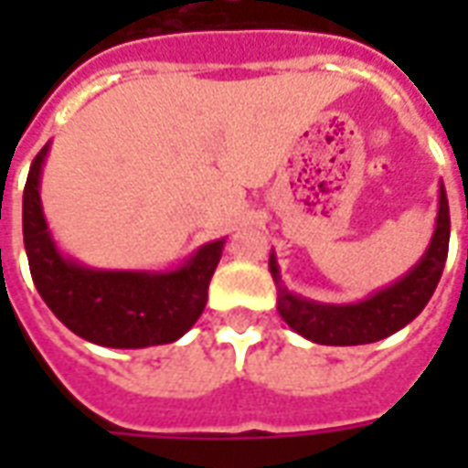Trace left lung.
<instances>
[{
    "label": "left lung",
    "instance_id": "8db88e82",
    "mask_svg": "<svg viewBox=\"0 0 468 468\" xmlns=\"http://www.w3.org/2000/svg\"><path fill=\"white\" fill-rule=\"evenodd\" d=\"M449 200L446 187L439 183V210L429 248L416 261L411 271L383 285L371 295L353 303H321L293 293L281 275L275 253L268 258V268L278 288V314L295 334L321 346H363L376 344L386 335L401 331L421 314L431 301L436 285L441 281L443 263L449 255Z\"/></svg>",
    "mask_w": 468,
    "mask_h": 468
}]
</instances>
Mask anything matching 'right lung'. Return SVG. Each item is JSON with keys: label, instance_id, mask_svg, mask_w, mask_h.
<instances>
[{"label": "right lung", "instance_id": "add662e5", "mask_svg": "<svg viewBox=\"0 0 468 468\" xmlns=\"http://www.w3.org/2000/svg\"><path fill=\"white\" fill-rule=\"evenodd\" d=\"M49 144L29 167L22 197L25 250L42 301L72 334L105 348H147L183 338L207 303L225 238L200 245L183 263L163 271L80 263L59 250L42 207L39 185Z\"/></svg>", "mask_w": 468, "mask_h": 468}]
</instances>
